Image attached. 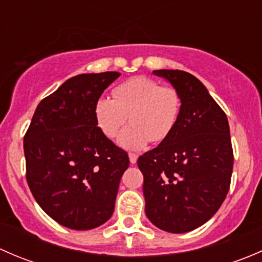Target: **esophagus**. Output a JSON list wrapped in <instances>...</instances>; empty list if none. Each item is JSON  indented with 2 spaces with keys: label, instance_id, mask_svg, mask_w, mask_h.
I'll use <instances>...</instances> for the list:
<instances>
[{
  "label": "esophagus",
  "instance_id": "esophagus-1",
  "mask_svg": "<svg viewBox=\"0 0 262 262\" xmlns=\"http://www.w3.org/2000/svg\"><path fill=\"white\" fill-rule=\"evenodd\" d=\"M137 160H138V155H137V153H133V152H130L129 153V161H130V163H136L137 162Z\"/></svg>",
  "mask_w": 262,
  "mask_h": 262
}]
</instances>
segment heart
<instances>
[{
    "label": "heart",
    "instance_id": "b5f03b06",
    "mask_svg": "<svg viewBox=\"0 0 262 262\" xmlns=\"http://www.w3.org/2000/svg\"><path fill=\"white\" fill-rule=\"evenodd\" d=\"M112 96L95 101V121L107 138H114L128 115L130 124L119 136V144L129 149L143 148L149 141L160 143L167 139L181 114L180 92L146 76L121 82L113 89Z\"/></svg>",
    "mask_w": 262,
    "mask_h": 262
}]
</instances>
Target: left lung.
<instances>
[{
	"label": "left lung",
	"instance_id": "1",
	"mask_svg": "<svg viewBox=\"0 0 262 262\" xmlns=\"http://www.w3.org/2000/svg\"><path fill=\"white\" fill-rule=\"evenodd\" d=\"M182 97L176 128L138 158L143 173L146 214L160 229L185 233L198 228L223 204L233 170L226 113L195 76L158 70Z\"/></svg>",
	"mask_w": 262,
	"mask_h": 262
}]
</instances>
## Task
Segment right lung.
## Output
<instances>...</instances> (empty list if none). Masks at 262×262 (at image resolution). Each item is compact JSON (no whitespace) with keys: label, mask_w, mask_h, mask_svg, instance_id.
I'll return each mask as SVG.
<instances>
[{"label":"right lung","mask_w":262,"mask_h":262,"mask_svg":"<svg viewBox=\"0 0 262 262\" xmlns=\"http://www.w3.org/2000/svg\"><path fill=\"white\" fill-rule=\"evenodd\" d=\"M119 76L87 73L67 80L39 102L24 137L31 194L67 228H96L114 212L129 157L96 125L94 105Z\"/></svg>","instance_id":"1"}]
</instances>
